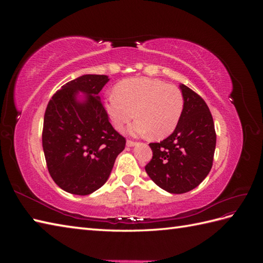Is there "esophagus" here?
<instances>
[{
	"label": "esophagus",
	"mask_w": 263,
	"mask_h": 263,
	"mask_svg": "<svg viewBox=\"0 0 263 263\" xmlns=\"http://www.w3.org/2000/svg\"><path fill=\"white\" fill-rule=\"evenodd\" d=\"M126 145H127V147H134L135 145H136V141H133V140H127Z\"/></svg>",
	"instance_id": "1"
}]
</instances>
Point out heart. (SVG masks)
<instances>
[{
    "label": "heart",
    "mask_w": 263,
    "mask_h": 263,
    "mask_svg": "<svg viewBox=\"0 0 263 263\" xmlns=\"http://www.w3.org/2000/svg\"><path fill=\"white\" fill-rule=\"evenodd\" d=\"M115 94L104 101L105 112L116 129L129 126L133 135H147L164 138L177 128L184 107L179 87L150 78H130L115 86Z\"/></svg>",
    "instance_id": "b5f03b06"
}]
</instances>
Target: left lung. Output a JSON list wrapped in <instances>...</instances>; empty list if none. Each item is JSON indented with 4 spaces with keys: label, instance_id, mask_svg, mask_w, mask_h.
Listing matches in <instances>:
<instances>
[{
    "label": "left lung",
    "instance_id": "obj_1",
    "mask_svg": "<svg viewBox=\"0 0 263 263\" xmlns=\"http://www.w3.org/2000/svg\"><path fill=\"white\" fill-rule=\"evenodd\" d=\"M184 107L177 128L160 142L149 144L153 159L145 166L156 184L173 194L186 193L208 177L216 133L205 101L184 84L180 85Z\"/></svg>",
    "mask_w": 263,
    "mask_h": 263
}]
</instances>
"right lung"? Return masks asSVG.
<instances>
[{"label": "right lung", "instance_id": "right-lung-1", "mask_svg": "<svg viewBox=\"0 0 263 263\" xmlns=\"http://www.w3.org/2000/svg\"><path fill=\"white\" fill-rule=\"evenodd\" d=\"M107 76L84 74L66 83L47 105L43 148L55 184L68 193L89 195L107 181L125 138L110 125L99 93ZM86 95L79 99L77 94Z\"/></svg>", "mask_w": 263, "mask_h": 263}]
</instances>
